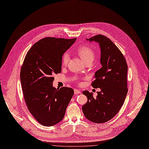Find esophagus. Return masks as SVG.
Segmentation results:
<instances>
[{
    "instance_id": "esophagus-1",
    "label": "esophagus",
    "mask_w": 149,
    "mask_h": 149,
    "mask_svg": "<svg viewBox=\"0 0 149 149\" xmlns=\"http://www.w3.org/2000/svg\"><path fill=\"white\" fill-rule=\"evenodd\" d=\"M74 94H76V95L79 94H81V91L79 90V89H75L74 90Z\"/></svg>"
}]
</instances>
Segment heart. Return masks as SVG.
<instances>
[{"label": "heart", "instance_id": "b5f03b06", "mask_svg": "<svg viewBox=\"0 0 149 149\" xmlns=\"http://www.w3.org/2000/svg\"><path fill=\"white\" fill-rule=\"evenodd\" d=\"M77 53L86 64L88 63H92L94 59V51L89 46L84 45L80 47L77 49ZM69 58L70 56L68 53L67 52H64L62 56V64L64 65H66L69 61Z\"/></svg>", "mask_w": 149, "mask_h": 149}]
</instances>
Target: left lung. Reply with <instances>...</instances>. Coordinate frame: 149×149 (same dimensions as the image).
Listing matches in <instances>:
<instances>
[{
    "mask_svg": "<svg viewBox=\"0 0 149 149\" xmlns=\"http://www.w3.org/2000/svg\"><path fill=\"white\" fill-rule=\"evenodd\" d=\"M87 40L100 44L102 67L95 72L91 85L101 91L96 97L89 91H84L88 101L82 111L89 120L104 123L114 117L124 103L128 93V65L122 52L108 38L98 35Z\"/></svg>",
    "mask_w": 149,
    "mask_h": 149,
    "instance_id": "obj_1",
    "label": "left lung"
}]
</instances>
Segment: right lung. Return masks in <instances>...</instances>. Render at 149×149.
<instances>
[{
	"instance_id": "1",
	"label": "right lung",
	"mask_w": 149,
	"mask_h": 149,
	"mask_svg": "<svg viewBox=\"0 0 149 149\" xmlns=\"http://www.w3.org/2000/svg\"><path fill=\"white\" fill-rule=\"evenodd\" d=\"M76 38H45L27 52L21 68L20 80L28 110L41 125L50 127L64 118L74 94L71 88L56 89L53 75L60 73L64 53Z\"/></svg>"
}]
</instances>
